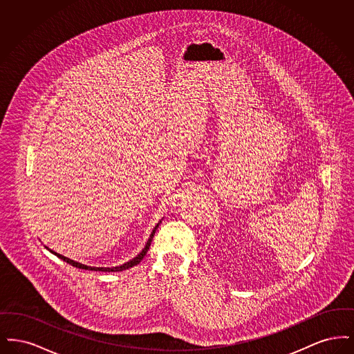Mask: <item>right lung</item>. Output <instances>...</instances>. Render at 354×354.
Returning <instances> with one entry per match:
<instances>
[{
    "label": "right lung",
    "mask_w": 354,
    "mask_h": 354,
    "mask_svg": "<svg viewBox=\"0 0 354 354\" xmlns=\"http://www.w3.org/2000/svg\"><path fill=\"white\" fill-rule=\"evenodd\" d=\"M159 227V223L155 225V228L152 230L151 235L149 237V240H147V243H146V245H145V248L142 250V252L139 253V254H136L133 260H130V261H127V263H124L123 266H119V267H111V268H104V267H88V266H84V264H81V263H77V261H74V260H70L68 257H65V256H62V254H59V253L54 252V251H51L49 250L48 247V250L50 251L53 254H55L57 257H59L61 260H64V261H66L68 264L70 266H73V267H75V268H80V270H100V272H120V270H129V268H131V267H134L136 264H139L140 261H142V259L146 256V253L147 251L150 250V245H151L152 237L155 235V231H156V228Z\"/></svg>",
    "instance_id": "obj_1"
}]
</instances>
